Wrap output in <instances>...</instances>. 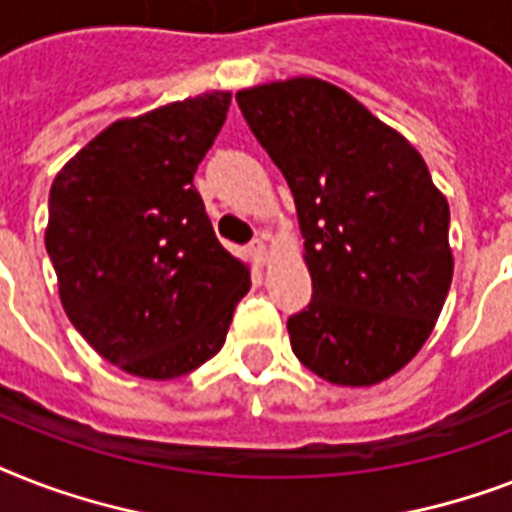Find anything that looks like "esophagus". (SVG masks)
I'll list each match as a JSON object with an SVG mask.
<instances>
[{
    "label": "esophagus",
    "mask_w": 512,
    "mask_h": 512,
    "mask_svg": "<svg viewBox=\"0 0 512 512\" xmlns=\"http://www.w3.org/2000/svg\"><path fill=\"white\" fill-rule=\"evenodd\" d=\"M249 255L255 257L257 265H265V260H268V244H265V236H257V239L249 244Z\"/></svg>",
    "instance_id": "1"
}]
</instances>
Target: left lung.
I'll return each mask as SVG.
<instances>
[{"instance_id": "1", "label": "left lung", "mask_w": 512, "mask_h": 512, "mask_svg": "<svg viewBox=\"0 0 512 512\" xmlns=\"http://www.w3.org/2000/svg\"><path fill=\"white\" fill-rule=\"evenodd\" d=\"M295 196L313 297L289 316L300 364L366 388L404 369L452 284L449 204L409 140L316 76L236 92Z\"/></svg>"}]
</instances>
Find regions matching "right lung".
<instances>
[{"instance_id": "right-lung-1", "label": "right lung", "mask_w": 512, "mask_h": 512, "mask_svg": "<svg viewBox=\"0 0 512 512\" xmlns=\"http://www.w3.org/2000/svg\"><path fill=\"white\" fill-rule=\"evenodd\" d=\"M231 92L119 119L50 188L44 247L63 311L124 372L175 380L223 348L249 265L217 241L193 172Z\"/></svg>"}]
</instances>
